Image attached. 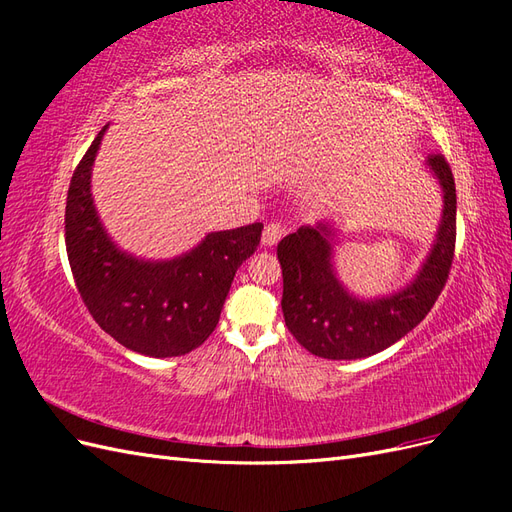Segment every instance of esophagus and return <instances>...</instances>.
<instances>
[{
	"instance_id": "esophagus-1",
	"label": "esophagus",
	"mask_w": 512,
	"mask_h": 512,
	"mask_svg": "<svg viewBox=\"0 0 512 512\" xmlns=\"http://www.w3.org/2000/svg\"><path fill=\"white\" fill-rule=\"evenodd\" d=\"M282 235H284V228L280 224L271 222L265 226V230H262V245L273 247V245H277V241L282 239Z\"/></svg>"
}]
</instances>
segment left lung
<instances>
[{
	"mask_svg": "<svg viewBox=\"0 0 512 512\" xmlns=\"http://www.w3.org/2000/svg\"><path fill=\"white\" fill-rule=\"evenodd\" d=\"M425 168L442 190V215L421 269L399 290L363 299L344 286L335 269L333 222L301 226L277 245L284 320L305 350L331 361L365 359L399 342L429 314L453 265L457 194L442 156L427 158Z\"/></svg>",
	"mask_w": 512,
	"mask_h": 512,
	"instance_id": "1",
	"label": "left lung"
}]
</instances>
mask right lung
<instances>
[{"label": "right lung", "mask_w": 512, "mask_h": 512, "mask_svg": "<svg viewBox=\"0 0 512 512\" xmlns=\"http://www.w3.org/2000/svg\"><path fill=\"white\" fill-rule=\"evenodd\" d=\"M104 126L76 166L66 203V250L89 314L121 346L153 359L198 348L218 327L237 269L260 243L262 224L218 230L190 252L145 260L108 235L91 196Z\"/></svg>", "instance_id": "1"}]
</instances>
